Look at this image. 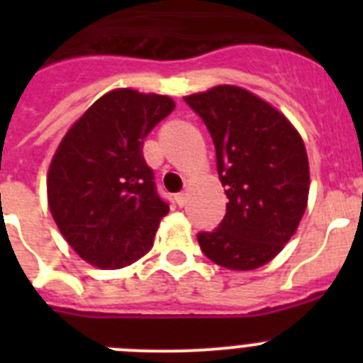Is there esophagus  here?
Listing matches in <instances>:
<instances>
[{"instance_id":"34e87169","label":"esophagus","mask_w":363,"mask_h":363,"mask_svg":"<svg viewBox=\"0 0 363 363\" xmlns=\"http://www.w3.org/2000/svg\"><path fill=\"white\" fill-rule=\"evenodd\" d=\"M174 198H176V203H178L179 207H184V205L187 203V192H184V191L178 192Z\"/></svg>"}]
</instances>
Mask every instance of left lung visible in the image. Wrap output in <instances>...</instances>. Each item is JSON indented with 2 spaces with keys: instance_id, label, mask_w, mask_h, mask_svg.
<instances>
[{
  "instance_id": "left-lung-1",
  "label": "left lung",
  "mask_w": 363,
  "mask_h": 363,
  "mask_svg": "<svg viewBox=\"0 0 363 363\" xmlns=\"http://www.w3.org/2000/svg\"><path fill=\"white\" fill-rule=\"evenodd\" d=\"M203 120L229 198L214 230L198 233L214 264L252 271L271 262L296 230L309 194V162L291 121L245 89L214 86L185 98Z\"/></svg>"
}]
</instances>
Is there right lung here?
I'll use <instances>...</instances> for the list:
<instances>
[{
    "instance_id": "1",
    "label": "right lung",
    "mask_w": 363,
    "mask_h": 363,
    "mask_svg": "<svg viewBox=\"0 0 363 363\" xmlns=\"http://www.w3.org/2000/svg\"><path fill=\"white\" fill-rule=\"evenodd\" d=\"M174 111L169 96L107 92L70 127L47 179L57 229L85 262L121 269L150 251L169 203L143 158V140Z\"/></svg>"
}]
</instances>
